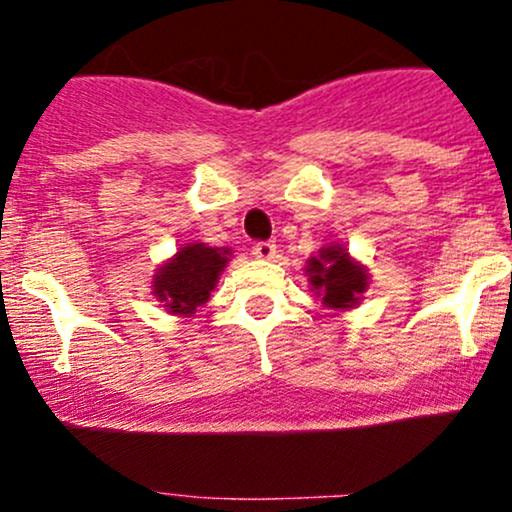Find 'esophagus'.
<instances>
[{"label":"esophagus","mask_w":512,"mask_h":512,"mask_svg":"<svg viewBox=\"0 0 512 512\" xmlns=\"http://www.w3.org/2000/svg\"><path fill=\"white\" fill-rule=\"evenodd\" d=\"M252 257H257V260H274L276 245L274 243H255L252 245Z\"/></svg>","instance_id":"34e87169"}]
</instances>
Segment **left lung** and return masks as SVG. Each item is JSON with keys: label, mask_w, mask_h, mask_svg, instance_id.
Wrapping results in <instances>:
<instances>
[{"label": "left lung", "mask_w": 512, "mask_h": 512, "mask_svg": "<svg viewBox=\"0 0 512 512\" xmlns=\"http://www.w3.org/2000/svg\"><path fill=\"white\" fill-rule=\"evenodd\" d=\"M305 276L315 298H320L322 305L334 313L358 308L370 286L366 264L354 260L339 243L322 245L317 255L305 262Z\"/></svg>", "instance_id": "1"}]
</instances>
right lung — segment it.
Wrapping results in <instances>:
<instances>
[{
	"label": "right lung",
	"instance_id": "right-lung-1",
	"mask_svg": "<svg viewBox=\"0 0 512 512\" xmlns=\"http://www.w3.org/2000/svg\"><path fill=\"white\" fill-rule=\"evenodd\" d=\"M233 257L231 248H209L207 243H185L173 257L158 264L151 293L170 315L192 317L209 301L219 276Z\"/></svg>",
	"mask_w": 512,
	"mask_h": 512
}]
</instances>
